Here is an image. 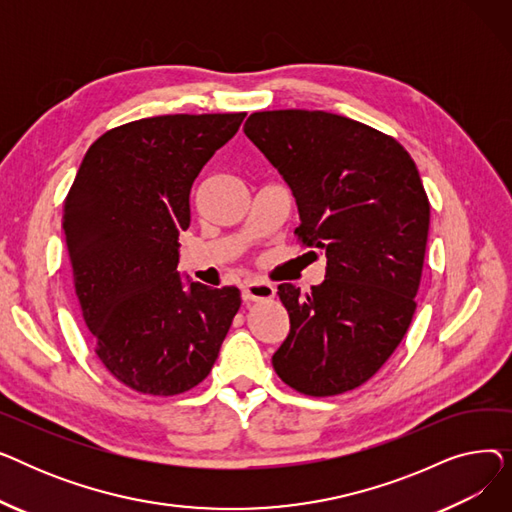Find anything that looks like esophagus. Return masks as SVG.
Masks as SVG:
<instances>
[{"label": "esophagus", "mask_w": 512, "mask_h": 512, "mask_svg": "<svg viewBox=\"0 0 512 512\" xmlns=\"http://www.w3.org/2000/svg\"><path fill=\"white\" fill-rule=\"evenodd\" d=\"M276 294V288L263 280H251L242 286V299L245 301H270Z\"/></svg>", "instance_id": "34e87169"}]
</instances>
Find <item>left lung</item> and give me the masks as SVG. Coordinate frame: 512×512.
<instances>
[{"mask_svg": "<svg viewBox=\"0 0 512 512\" xmlns=\"http://www.w3.org/2000/svg\"><path fill=\"white\" fill-rule=\"evenodd\" d=\"M245 134L297 199L303 245L326 251L309 294L280 284L290 332L272 357L307 396L355 390L407 334L429 230V201L398 141L330 112H255Z\"/></svg>", "mask_w": 512, "mask_h": 512, "instance_id": "1", "label": "left lung"}]
</instances>
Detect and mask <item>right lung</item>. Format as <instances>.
<instances>
[{
  "mask_svg": "<svg viewBox=\"0 0 512 512\" xmlns=\"http://www.w3.org/2000/svg\"><path fill=\"white\" fill-rule=\"evenodd\" d=\"M240 114H174L107 130L64 201L76 297L99 361L128 388L174 396L203 382L240 307L234 286L184 284L178 234L191 188Z\"/></svg>",
  "mask_w": 512,
  "mask_h": 512,
  "instance_id": "1",
  "label": "right lung"
}]
</instances>
